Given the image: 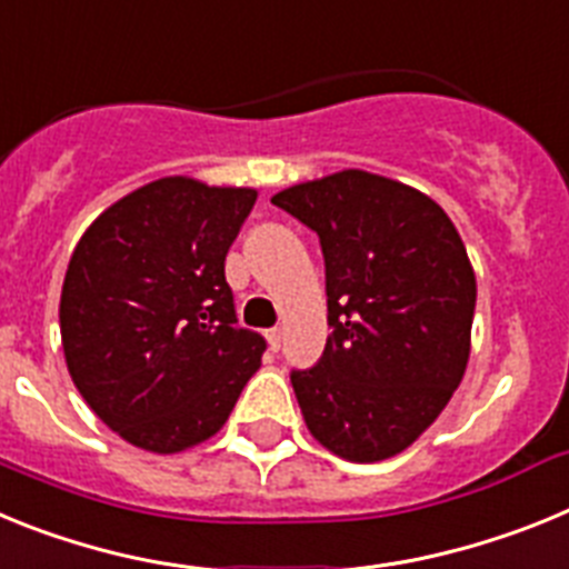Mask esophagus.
I'll return each mask as SVG.
<instances>
[{"label":"esophagus","instance_id":"1","mask_svg":"<svg viewBox=\"0 0 569 569\" xmlns=\"http://www.w3.org/2000/svg\"><path fill=\"white\" fill-rule=\"evenodd\" d=\"M268 345H270V350H273V353H279L281 345H284V333H281L279 328L268 330Z\"/></svg>","mask_w":569,"mask_h":569}]
</instances>
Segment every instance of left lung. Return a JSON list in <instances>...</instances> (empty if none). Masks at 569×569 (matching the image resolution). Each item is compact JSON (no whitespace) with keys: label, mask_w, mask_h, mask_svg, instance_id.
Listing matches in <instances>:
<instances>
[{"label":"left lung","mask_w":569,"mask_h":569,"mask_svg":"<svg viewBox=\"0 0 569 569\" xmlns=\"http://www.w3.org/2000/svg\"><path fill=\"white\" fill-rule=\"evenodd\" d=\"M270 202L319 236L325 353L293 370L308 430L347 461H381L439 419L470 359L476 276L459 230L419 190L341 170Z\"/></svg>","instance_id":"obj_1"}]
</instances>
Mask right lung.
Wrapping results in <instances>:
<instances>
[{"mask_svg":"<svg viewBox=\"0 0 569 569\" xmlns=\"http://www.w3.org/2000/svg\"><path fill=\"white\" fill-rule=\"evenodd\" d=\"M250 188L168 176L110 204L70 256L64 361L90 410L130 445L179 453L222 430L259 370L264 336L239 328L224 256Z\"/></svg>","mask_w":569,"mask_h":569,"instance_id":"obj_1","label":"right lung"}]
</instances>
